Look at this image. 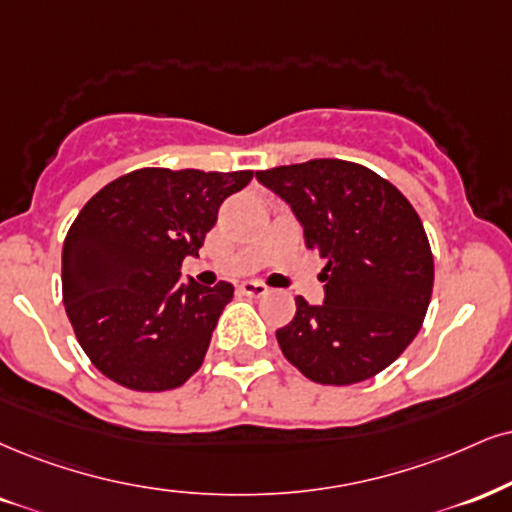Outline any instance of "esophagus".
I'll list each match as a JSON object with an SVG mask.
<instances>
[{
  "label": "esophagus",
  "mask_w": 512,
  "mask_h": 512,
  "mask_svg": "<svg viewBox=\"0 0 512 512\" xmlns=\"http://www.w3.org/2000/svg\"><path fill=\"white\" fill-rule=\"evenodd\" d=\"M239 289H242V294H246V296H256V299H261V296H268V294H270V289H268L266 285H263V282H254V280L244 282V285L239 287Z\"/></svg>",
  "instance_id": "1"
}]
</instances>
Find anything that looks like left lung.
Instances as JSON below:
<instances>
[{
	"label": "left lung",
	"mask_w": 512,
	"mask_h": 512,
	"mask_svg": "<svg viewBox=\"0 0 512 512\" xmlns=\"http://www.w3.org/2000/svg\"><path fill=\"white\" fill-rule=\"evenodd\" d=\"M292 206L308 249L325 258V301L296 296L275 332L294 368L318 384L370 380L406 351L432 299L434 258L410 201L361 163L313 159L258 170Z\"/></svg>",
	"instance_id": "left-lung-1"
}]
</instances>
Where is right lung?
<instances>
[{"label": "right lung", "mask_w": 512, "mask_h": 512, "mask_svg": "<svg viewBox=\"0 0 512 512\" xmlns=\"http://www.w3.org/2000/svg\"><path fill=\"white\" fill-rule=\"evenodd\" d=\"M254 170L140 168L99 189L63 242V304L102 375L135 391H168L204 363L235 287L180 282L218 208Z\"/></svg>", "instance_id": "1"}]
</instances>
